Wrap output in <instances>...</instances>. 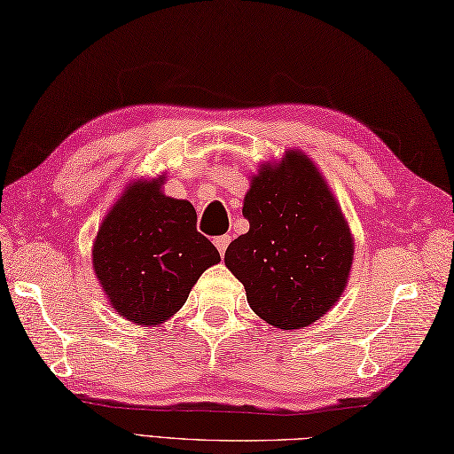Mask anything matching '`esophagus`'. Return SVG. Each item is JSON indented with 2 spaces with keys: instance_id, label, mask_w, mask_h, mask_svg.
I'll return each mask as SVG.
<instances>
[{
  "instance_id": "obj_1",
  "label": "esophagus",
  "mask_w": 454,
  "mask_h": 454,
  "mask_svg": "<svg viewBox=\"0 0 454 454\" xmlns=\"http://www.w3.org/2000/svg\"><path fill=\"white\" fill-rule=\"evenodd\" d=\"M230 238L228 234H224V236H218V238H215V246H216V249H218V254L220 255H224V252H226V247H228V244H230Z\"/></svg>"
}]
</instances>
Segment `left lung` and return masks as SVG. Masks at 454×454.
<instances>
[{
    "mask_svg": "<svg viewBox=\"0 0 454 454\" xmlns=\"http://www.w3.org/2000/svg\"><path fill=\"white\" fill-rule=\"evenodd\" d=\"M247 234L224 263L246 288L252 310L281 330H301L341 296L353 263V236L322 173L298 150L262 163L244 199Z\"/></svg>",
    "mask_w": 454,
    "mask_h": 454,
    "instance_id": "1",
    "label": "left lung"
}]
</instances>
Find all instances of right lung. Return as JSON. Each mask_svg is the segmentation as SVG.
<instances>
[{
  "label": "right lung",
  "mask_w": 454,
  "mask_h": 454,
  "mask_svg": "<svg viewBox=\"0 0 454 454\" xmlns=\"http://www.w3.org/2000/svg\"><path fill=\"white\" fill-rule=\"evenodd\" d=\"M163 181H132L93 242V269L111 306L138 325L169 320L199 277L220 262L218 249L197 232L195 208L163 195Z\"/></svg>",
  "instance_id": "obj_1"
}]
</instances>
